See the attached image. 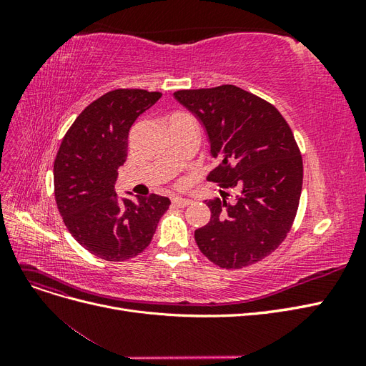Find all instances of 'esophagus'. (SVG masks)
Listing matches in <instances>:
<instances>
[{
	"instance_id": "1",
	"label": "esophagus",
	"mask_w": 366,
	"mask_h": 366,
	"mask_svg": "<svg viewBox=\"0 0 366 366\" xmlns=\"http://www.w3.org/2000/svg\"><path fill=\"white\" fill-rule=\"evenodd\" d=\"M192 200H189V198H183V197H174L172 198V204L175 207H186L187 204H191Z\"/></svg>"
}]
</instances>
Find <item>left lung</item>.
Masks as SVG:
<instances>
[{"label": "left lung", "instance_id": "8db88e82", "mask_svg": "<svg viewBox=\"0 0 366 366\" xmlns=\"http://www.w3.org/2000/svg\"><path fill=\"white\" fill-rule=\"evenodd\" d=\"M174 97L202 122L212 157L207 175L234 200H206L209 223L195 230L204 257L223 269H242L285 239L302 191V157L293 132L272 104L235 85L179 90ZM229 197V194H227Z\"/></svg>", "mask_w": 366, "mask_h": 366}]
</instances>
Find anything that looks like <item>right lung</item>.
Returning a JSON list of instances; mask_svg holds the SVG:
<instances>
[{
    "instance_id": "right-lung-1",
    "label": "right lung",
    "mask_w": 366,
    "mask_h": 366,
    "mask_svg": "<svg viewBox=\"0 0 366 366\" xmlns=\"http://www.w3.org/2000/svg\"><path fill=\"white\" fill-rule=\"evenodd\" d=\"M160 97L139 88L105 93L76 117L54 159V198L64 223L84 249L105 261H127L145 250L171 204L156 194L132 202L114 189L129 129Z\"/></svg>"
}]
</instances>
